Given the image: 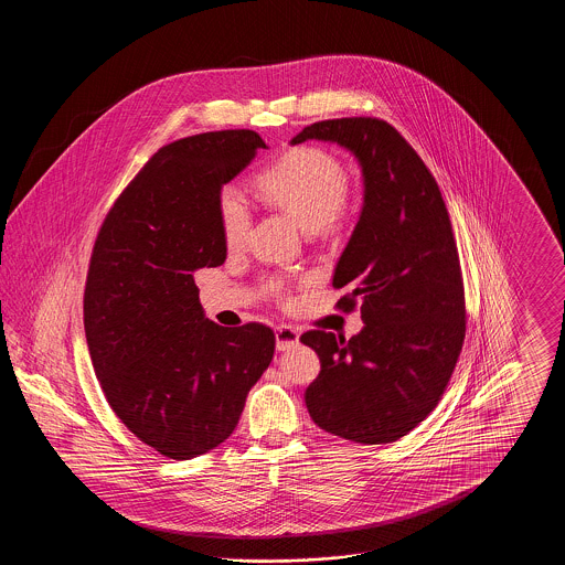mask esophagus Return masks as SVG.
I'll return each mask as SVG.
<instances>
[{
	"label": "esophagus",
	"instance_id": "obj_1",
	"mask_svg": "<svg viewBox=\"0 0 565 565\" xmlns=\"http://www.w3.org/2000/svg\"><path fill=\"white\" fill-rule=\"evenodd\" d=\"M298 339H300V332L296 330L295 326H277L275 328V345L279 351L292 350L298 345Z\"/></svg>",
	"mask_w": 565,
	"mask_h": 565
}]
</instances>
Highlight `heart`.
I'll use <instances>...</instances> for the list:
<instances>
[{
    "instance_id": "heart-1",
    "label": "heart",
    "mask_w": 565,
    "mask_h": 565,
    "mask_svg": "<svg viewBox=\"0 0 565 565\" xmlns=\"http://www.w3.org/2000/svg\"><path fill=\"white\" fill-rule=\"evenodd\" d=\"M256 186L270 205L290 215L302 233L313 235L332 224L348 196V171L337 157L320 148H298L263 169ZM224 242L242 245L249 228V207L235 186H224L217 199Z\"/></svg>"
}]
</instances>
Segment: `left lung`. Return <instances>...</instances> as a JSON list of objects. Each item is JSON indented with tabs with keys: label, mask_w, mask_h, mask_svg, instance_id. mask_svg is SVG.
Returning <instances> with one entry per match:
<instances>
[{
	"label": "left lung",
	"mask_w": 565,
	"mask_h": 565,
	"mask_svg": "<svg viewBox=\"0 0 565 565\" xmlns=\"http://www.w3.org/2000/svg\"><path fill=\"white\" fill-rule=\"evenodd\" d=\"M345 148L362 169L364 201L337 269L360 302L362 330L350 341L311 330L300 337L322 371L307 387L311 419L334 436L385 445L419 426L438 404L466 334L456 239L428 167L392 125L337 118L290 139Z\"/></svg>",
	"instance_id": "1"
}]
</instances>
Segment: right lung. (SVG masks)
I'll return each instance as SVG.
<instances>
[{
  "mask_svg": "<svg viewBox=\"0 0 565 565\" xmlns=\"http://www.w3.org/2000/svg\"><path fill=\"white\" fill-rule=\"evenodd\" d=\"M269 148L254 131L192 135L161 148L114 203L84 290V332L109 406L171 459L203 456L237 428L269 369V326L205 318L194 270L220 267L224 184Z\"/></svg>",
  "mask_w": 565,
  "mask_h": 565,
  "instance_id": "right-lung-1",
  "label": "right lung"
}]
</instances>
